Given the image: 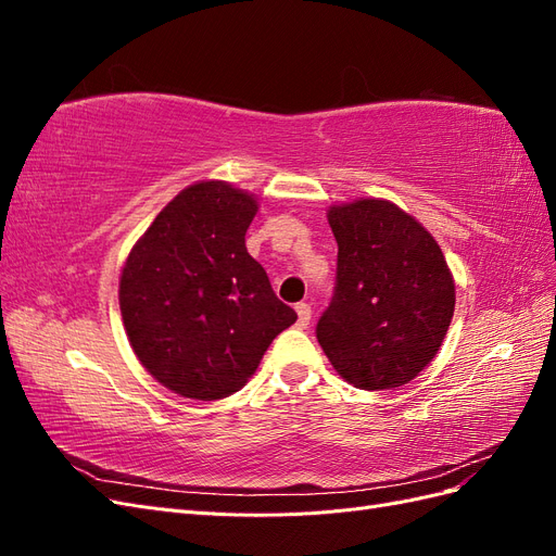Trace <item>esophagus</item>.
Instances as JSON below:
<instances>
[{"label": "esophagus", "instance_id": "1", "mask_svg": "<svg viewBox=\"0 0 556 556\" xmlns=\"http://www.w3.org/2000/svg\"><path fill=\"white\" fill-rule=\"evenodd\" d=\"M294 308H296V315H299V327H308L311 317H313L311 306H308V304H304V301H301V304H296Z\"/></svg>", "mask_w": 556, "mask_h": 556}]
</instances>
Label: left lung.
Segmentation results:
<instances>
[{
	"mask_svg": "<svg viewBox=\"0 0 556 556\" xmlns=\"http://www.w3.org/2000/svg\"><path fill=\"white\" fill-rule=\"evenodd\" d=\"M336 285L315 336L339 376L362 390L410 382L439 352L454 282L439 243L390 201L333 206Z\"/></svg>",
	"mask_w": 556,
	"mask_h": 556,
	"instance_id": "8db88e82",
	"label": "left lung"
}]
</instances>
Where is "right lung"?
<instances>
[{"mask_svg": "<svg viewBox=\"0 0 556 556\" xmlns=\"http://www.w3.org/2000/svg\"><path fill=\"white\" fill-rule=\"evenodd\" d=\"M257 201L220 180L182 190L129 252L121 311L139 362L199 401L239 392L296 313L248 255Z\"/></svg>", "mask_w": 556, "mask_h": 556, "instance_id": "right-lung-1", "label": "right lung"}]
</instances>
